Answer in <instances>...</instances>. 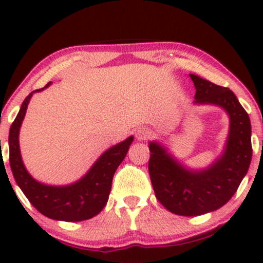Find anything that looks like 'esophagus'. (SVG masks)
Returning a JSON list of instances; mask_svg holds the SVG:
<instances>
[{
  "label": "esophagus",
  "mask_w": 263,
  "mask_h": 263,
  "mask_svg": "<svg viewBox=\"0 0 263 263\" xmlns=\"http://www.w3.org/2000/svg\"><path fill=\"white\" fill-rule=\"evenodd\" d=\"M151 136V130L148 128L146 127H142V128H139L138 130H136V139L139 140V141H143V140H147Z\"/></svg>",
  "instance_id": "1"
}]
</instances>
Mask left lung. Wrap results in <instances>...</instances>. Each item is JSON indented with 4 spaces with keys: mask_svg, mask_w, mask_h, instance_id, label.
<instances>
[{
    "mask_svg": "<svg viewBox=\"0 0 263 263\" xmlns=\"http://www.w3.org/2000/svg\"><path fill=\"white\" fill-rule=\"evenodd\" d=\"M195 85V103L215 104L230 116L225 152L203 171H188L157 142L149 143L148 171L159 202L171 213L195 217L215 211L228 202L249 168L251 125L249 115L231 89L190 74Z\"/></svg>",
    "mask_w": 263,
    "mask_h": 263,
    "instance_id": "1",
    "label": "left lung"
}]
</instances>
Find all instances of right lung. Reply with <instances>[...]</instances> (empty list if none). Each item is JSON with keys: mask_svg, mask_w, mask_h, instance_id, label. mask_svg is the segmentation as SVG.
<instances>
[{"mask_svg": "<svg viewBox=\"0 0 263 263\" xmlns=\"http://www.w3.org/2000/svg\"><path fill=\"white\" fill-rule=\"evenodd\" d=\"M44 88L35 89L25 98L19 114L10 125L8 140L10 168L25 196L45 217L62 221L87 220L105 207L115 172L123 161L134 138L130 136L107 149L91 170L74 184L66 186L42 184L32 178L24 166L19 148V130L32 95Z\"/></svg>", "mask_w": 263, "mask_h": 263, "instance_id": "right-lung-1", "label": "right lung"}]
</instances>
